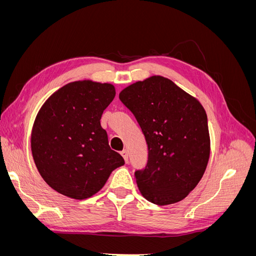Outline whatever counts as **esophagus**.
Returning <instances> with one entry per match:
<instances>
[{
	"mask_svg": "<svg viewBox=\"0 0 256 256\" xmlns=\"http://www.w3.org/2000/svg\"><path fill=\"white\" fill-rule=\"evenodd\" d=\"M120 154L124 157V159H125L126 164H128V161H129V159H128V150H122V152H120Z\"/></svg>",
	"mask_w": 256,
	"mask_h": 256,
	"instance_id": "esophagus-1",
	"label": "esophagus"
}]
</instances>
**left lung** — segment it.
Instances as JSON below:
<instances>
[{"mask_svg":"<svg viewBox=\"0 0 256 256\" xmlns=\"http://www.w3.org/2000/svg\"><path fill=\"white\" fill-rule=\"evenodd\" d=\"M120 99L134 115L148 147L145 168L134 173L138 190L154 204L180 202L196 187L208 164L210 138L204 108L160 76L131 84Z\"/></svg>","mask_w":256,"mask_h":256,"instance_id":"8db88e82","label":"left lung"}]
</instances>
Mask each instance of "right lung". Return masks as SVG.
<instances>
[{"label": "right lung", "instance_id": "obj_1", "mask_svg": "<svg viewBox=\"0 0 256 256\" xmlns=\"http://www.w3.org/2000/svg\"><path fill=\"white\" fill-rule=\"evenodd\" d=\"M114 97L112 84L76 81L54 92L38 112L30 138L33 158L44 180L60 194L90 198L125 164L100 125Z\"/></svg>", "mask_w": 256, "mask_h": 256}]
</instances>
